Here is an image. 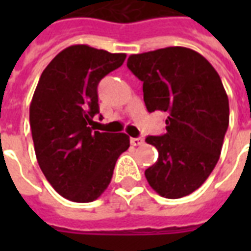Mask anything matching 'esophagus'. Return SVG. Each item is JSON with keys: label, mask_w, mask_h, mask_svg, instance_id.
I'll return each mask as SVG.
<instances>
[{"label": "esophagus", "mask_w": 251, "mask_h": 251, "mask_svg": "<svg viewBox=\"0 0 251 251\" xmlns=\"http://www.w3.org/2000/svg\"><path fill=\"white\" fill-rule=\"evenodd\" d=\"M130 144L133 145V147H138V145H142L144 144V140L142 138H140V137H131L130 138Z\"/></svg>", "instance_id": "1"}]
</instances>
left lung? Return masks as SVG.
Here are the masks:
<instances>
[{"label": "left lung", "mask_w": 251, "mask_h": 251, "mask_svg": "<svg viewBox=\"0 0 251 251\" xmlns=\"http://www.w3.org/2000/svg\"><path fill=\"white\" fill-rule=\"evenodd\" d=\"M127 68L142 82L148 111L168 114L165 134L145 140L158 151L145 171L148 183L168 199L192 194L215 168L228 127L221 77L205 57L184 47L130 55Z\"/></svg>", "instance_id": "obj_1"}]
</instances>
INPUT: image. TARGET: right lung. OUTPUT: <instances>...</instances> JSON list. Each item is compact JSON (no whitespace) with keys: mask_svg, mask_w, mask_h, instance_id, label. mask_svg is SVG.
I'll use <instances>...</instances> for the list:
<instances>
[{"mask_svg":"<svg viewBox=\"0 0 251 251\" xmlns=\"http://www.w3.org/2000/svg\"><path fill=\"white\" fill-rule=\"evenodd\" d=\"M125 53L71 46L41 74L29 107L37 163L57 194L76 203L98 199L117 158L130 147L125 133L94 131L98 84L124 64Z\"/></svg>","mask_w":251,"mask_h":251,"instance_id":"right-lung-1","label":"right lung"}]
</instances>
